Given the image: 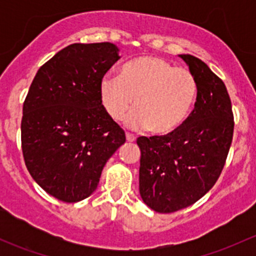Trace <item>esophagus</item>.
Here are the masks:
<instances>
[{"mask_svg": "<svg viewBox=\"0 0 256 256\" xmlns=\"http://www.w3.org/2000/svg\"><path fill=\"white\" fill-rule=\"evenodd\" d=\"M126 140H128V142H134V141L136 140V138H135V135H134V134L126 132Z\"/></svg>", "mask_w": 256, "mask_h": 256, "instance_id": "esophagus-1", "label": "esophagus"}]
</instances>
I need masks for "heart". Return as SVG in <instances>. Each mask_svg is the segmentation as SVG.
Segmentation results:
<instances>
[{
    "label": "heart",
    "mask_w": 256,
    "mask_h": 256,
    "mask_svg": "<svg viewBox=\"0 0 256 256\" xmlns=\"http://www.w3.org/2000/svg\"><path fill=\"white\" fill-rule=\"evenodd\" d=\"M198 96V82L187 68L174 66L158 56H144L122 66L120 78L105 76L100 99L108 115L131 128H147L154 135L174 132L186 121Z\"/></svg>",
    "instance_id": "b5f03b06"
}]
</instances>
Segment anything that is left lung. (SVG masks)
Instances as JSON below:
<instances>
[{"instance_id": "left-lung-1", "label": "left lung", "mask_w": 256, "mask_h": 256, "mask_svg": "<svg viewBox=\"0 0 256 256\" xmlns=\"http://www.w3.org/2000/svg\"><path fill=\"white\" fill-rule=\"evenodd\" d=\"M180 58L198 82L194 109L174 132L138 138L140 194L158 213H174L200 200L220 176L233 140L234 115L223 80L200 59Z\"/></svg>"}]
</instances>
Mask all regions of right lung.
<instances>
[{"label": "right lung", "instance_id": "right-lung-1", "mask_svg": "<svg viewBox=\"0 0 256 256\" xmlns=\"http://www.w3.org/2000/svg\"><path fill=\"white\" fill-rule=\"evenodd\" d=\"M118 52L109 42L63 48L38 69L23 102L26 167L62 202L89 197L108 160L126 141L100 99V82L120 59Z\"/></svg>", "mask_w": 256, "mask_h": 256}]
</instances>
